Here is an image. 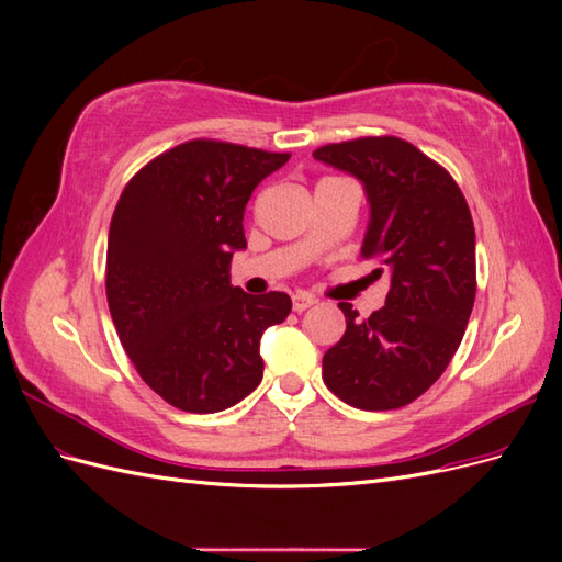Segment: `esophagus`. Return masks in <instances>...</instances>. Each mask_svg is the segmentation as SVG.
<instances>
[{"instance_id": "obj_1", "label": "esophagus", "mask_w": 562, "mask_h": 562, "mask_svg": "<svg viewBox=\"0 0 562 562\" xmlns=\"http://www.w3.org/2000/svg\"><path fill=\"white\" fill-rule=\"evenodd\" d=\"M316 304V300L312 297V295H307V293H295L293 295V310L300 314V312H307L310 307H314Z\"/></svg>"}]
</instances>
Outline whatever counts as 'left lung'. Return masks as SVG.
<instances>
[{"label":"left lung","mask_w":562,"mask_h":562,"mask_svg":"<svg viewBox=\"0 0 562 562\" xmlns=\"http://www.w3.org/2000/svg\"><path fill=\"white\" fill-rule=\"evenodd\" d=\"M314 159L363 182L370 223L361 255L386 269L384 307L366 321L339 302L347 330L323 356V382L359 411H396L448 368L475 300V232L443 166L394 135L323 145Z\"/></svg>","instance_id":"obj_1"}]
</instances>
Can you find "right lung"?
Masks as SVG:
<instances>
[{
  "instance_id": "right-lung-1",
  "label": "right lung",
  "mask_w": 562,
  "mask_h": 562,
  "mask_svg": "<svg viewBox=\"0 0 562 562\" xmlns=\"http://www.w3.org/2000/svg\"><path fill=\"white\" fill-rule=\"evenodd\" d=\"M291 155L223 140L164 151L124 187L108 236L105 288L143 382L184 413H220L262 380V333L291 314L285 293L229 283L246 248V203Z\"/></svg>"
}]
</instances>
